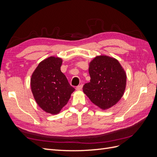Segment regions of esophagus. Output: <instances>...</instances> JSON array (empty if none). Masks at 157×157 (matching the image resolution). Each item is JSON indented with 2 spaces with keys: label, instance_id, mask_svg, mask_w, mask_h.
Here are the masks:
<instances>
[{
  "label": "esophagus",
  "instance_id": "esophagus-1",
  "mask_svg": "<svg viewBox=\"0 0 157 157\" xmlns=\"http://www.w3.org/2000/svg\"><path fill=\"white\" fill-rule=\"evenodd\" d=\"M82 88V84L78 85V86L76 87V90H81Z\"/></svg>",
  "mask_w": 157,
  "mask_h": 157
}]
</instances>
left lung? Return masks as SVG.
Masks as SVG:
<instances>
[{
	"label": "left lung",
	"mask_w": 157,
	"mask_h": 157,
	"mask_svg": "<svg viewBox=\"0 0 157 157\" xmlns=\"http://www.w3.org/2000/svg\"><path fill=\"white\" fill-rule=\"evenodd\" d=\"M90 82L82 90L94 104L103 110L119 101L126 86V74L119 61L107 56L94 58L89 63Z\"/></svg>",
	"instance_id": "obj_1"
}]
</instances>
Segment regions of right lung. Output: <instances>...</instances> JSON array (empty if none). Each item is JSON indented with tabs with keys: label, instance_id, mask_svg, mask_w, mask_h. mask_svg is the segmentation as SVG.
<instances>
[{
	"label": "right lung",
	"instance_id": "add662e5",
	"mask_svg": "<svg viewBox=\"0 0 157 157\" xmlns=\"http://www.w3.org/2000/svg\"><path fill=\"white\" fill-rule=\"evenodd\" d=\"M62 61L58 57H49L39 64L31 78V91L36 103L52 115L60 112L75 91L61 71Z\"/></svg>",
	"mask_w": 157,
	"mask_h": 157
}]
</instances>
